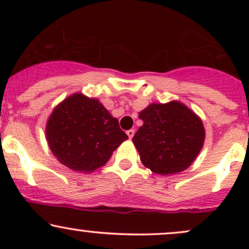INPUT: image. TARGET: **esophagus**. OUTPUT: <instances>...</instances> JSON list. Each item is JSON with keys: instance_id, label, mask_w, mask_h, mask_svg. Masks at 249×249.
I'll list each match as a JSON object with an SVG mask.
<instances>
[{"instance_id": "obj_1", "label": "esophagus", "mask_w": 249, "mask_h": 249, "mask_svg": "<svg viewBox=\"0 0 249 249\" xmlns=\"http://www.w3.org/2000/svg\"><path fill=\"white\" fill-rule=\"evenodd\" d=\"M126 134L128 136V138L131 139L134 136V130H132V128H131V130H127L126 131Z\"/></svg>"}]
</instances>
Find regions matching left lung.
Here are the masks:
<instances>
[{
	"label": "left lung",
	"mask_w": 249,
	"mask_h": 249,
	"mask_svg": "<svg viewBox=\"0 0 249 249\" xmlns=\"http://www.w3.org/2000/svg\"><path fill=\"white\" fill-rule=\"evenodd\" d=\"M139 118L144 124L132 142L144 166L161 176L191 166L205 141L204 125L192 110L177 101L154 103L139 113Z\"/></svg>",
	"instance_id": "left-lung-1"
}]
</instances>
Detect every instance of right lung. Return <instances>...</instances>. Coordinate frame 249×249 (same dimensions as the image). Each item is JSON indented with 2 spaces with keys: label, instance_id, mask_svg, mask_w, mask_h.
<instances>
[{
  "label": "right lung",
  "instance_id": "add662e5",
  "mask_svg": "<svg viewBox=\"0 0 249 249\" xmlns=\"http://www.w3.org/2000/svg\"><path fill=\"white\" fill-rule=\"evenodd\" d=\"M47 141L59 162L92 172L107 162L127 134L95 98L75 93L58 104L47 123Z\"/></svg>",
  "mask_w": 249,
  "mask_h": 249
}]
</instances>
